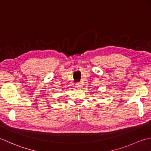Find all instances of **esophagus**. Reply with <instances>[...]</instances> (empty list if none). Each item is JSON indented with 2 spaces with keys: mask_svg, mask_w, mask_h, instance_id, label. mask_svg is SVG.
<instances>
[{
  "mask_svg": "<svg viewBox=\"0 0 151 151\" xmlns=\"http://www.w3.org/2000/svg\"><path fill=\"white\" fill-rule=\"evenodd\" d=\"M76 85L78 88H81V87L82 86V84L80 83H77Z\"/></svg>",
  "mask_w": 151,
  "mask_h": 151,
  "instance_id": "34e87169",
  "label": "esophagus"
}]
</instances>
